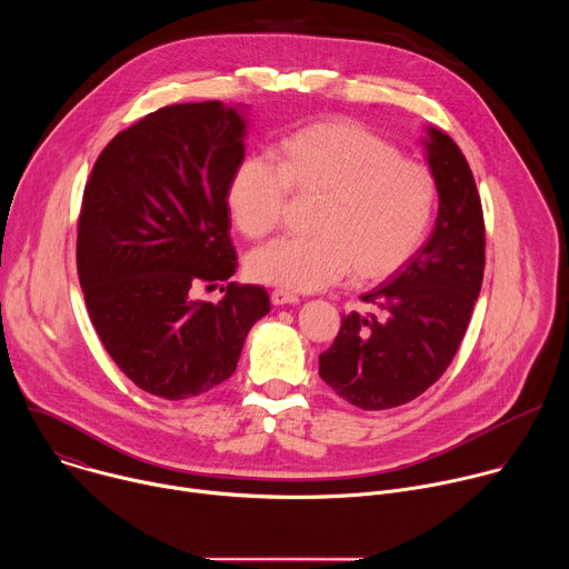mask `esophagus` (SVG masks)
<instances>
[{
    "mask_svg": "<svg viewBox=\"0 0 569 569\" xmlns=\"http://www.w3.org/2000/svg\"><path fill=\"white\" fill-rule=\"evenodd\" d=\"M270 299H272V303H274V306H295V303H299V297H297L295 292L279 290V288L270 292Z\"/></svg>",
    "mask_w": 569,
    "mask_h": 569,
    "instance_id": "obj_1",
    "label": "esophagus"
}]
</instances>
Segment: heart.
I'll return each instance as SVG.
<instances>
[{
	"instance_id": "obj_1",
	"label": "heart",
	"mask_w": 569,
	"mask_h": 569,
	"mask_svg": "<svg viewBox=\"0 0 569 569\" xmlns=\"http://www.w3.org/2000/svg\"><path fill=\"white\" fill-rule=\"evenodd\" d=\"M274 163L240 159L224 200L238 231L270 233L288 193L317 198L306 238H279L248 259L252 279L279 290L312 292L349 272L358 283L387 279L410 261L430 229L432 173L349 119L308 123L274 146Z\"/></svg>"
}]
</instances>
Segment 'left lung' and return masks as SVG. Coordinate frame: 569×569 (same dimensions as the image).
<instances>
[{
    "label": "left lung",
    "mask_w": 569,
    "mask_h": 569,
    "mask_svg": "<svg viewBox=\"0 0 569 569\" xmlns=\"http://www.w3.org/2000/svg\"><path fill=\"white\" fill-rule=\"evenodd\" d=\"M439 211L426 246L362 295L380 315L349 312L319 376L360 410H389L421 396L452 362L481 290L483 216L459 146L439 128L421 139Z\"/></svg>",
    "instance_id": "obj_1"
}]
</instances>
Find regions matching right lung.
I'll return each instance as SVG.
<instances>
[{"label":"right lung","instance_id":"1","mask_svg":"<svg viewBox=\"0 0 569 569\" xmlns=\"http://www.w3.org/2000/svg\"><path fill=\"white\" fill-rule=\"evenodd\" d=\"M246 134L240 103L161 108L106 146L86 187L76 246L86 306L106 351L152 396L224 382L270 312L259 286L229 283L218 303L191 297L238 268L224 191Z\"/></svg>","mask_w":569,"mask_h":569}]
</instances>
